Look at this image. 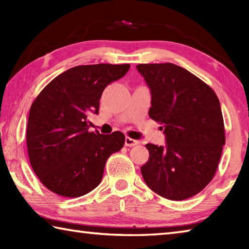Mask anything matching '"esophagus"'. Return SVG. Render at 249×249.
I'll return each mask as SVG.
<instances>
[{
    "label": "esophagus",
    "instance_id": "obj_1",
    "mask_svg": "<svg viewBox=\"0 0 249 249\" xmlns=\"http://www.w3.org/2000/svg\"><path fill=\"white\" fill-rule=\"evenodd\" d=\"M138 144H140V142L135 141V140H133V138H129V137H126L125 138V146L134 147V146H136Z\"/></svg>",
    "mask_w": 249,
    "mask_h": 249
}]
</instances>
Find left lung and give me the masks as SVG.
Segmentation results:
<instances>
[{
    "mask_svg": "<svg viewBox=\"0 0 249 249\" xmlns=\"http://www.w3.org/2000/svg\"><path fill=\"white\" fill-rule=\"evenodd\" d=\"M136 68L150 89L148 115L166 135L165 146L146 145L149 158L141 168L142 178L160 196L189 199L211 182L220 162L225 145L220 101L208 84L177 65Z\"/></svg>",
    "mask_w": 249,
    "mask_h": 249,
    "instance_id": "1",
    "label": "left lung"
}]
</instances>
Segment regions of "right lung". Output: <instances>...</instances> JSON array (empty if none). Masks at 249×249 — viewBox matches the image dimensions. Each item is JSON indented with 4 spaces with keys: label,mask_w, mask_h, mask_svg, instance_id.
<instances>
[{
    "label": "right lung",
    "mask_w": 249,
    "mask_h": 249,
    "mask_svg": "<svg viewBox=\"0 0 249 249\" xmlns=\"http://www.w3.org/2000/svg\"><path fill=\"white\" fill-rule=\"evenodd\" d=\"M129 67H73L37 95L28 115L26 144L33 170L48 190L78 197L100 184L105 162L122 149L125 136L121 132H89L88 114H98L104 89L124 77Z\"/></svg>",
    "instance_id": "obj_1"
}]
</instances>
